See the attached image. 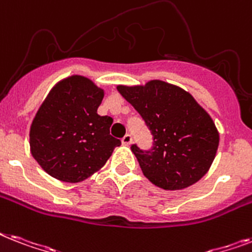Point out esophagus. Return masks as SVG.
I'll use <instances>...</instances> for the list:
<instances>
[{"instance_id": "34e87169", "label": "esophagus", "mask_w": 252, "mask_h": 252, "mask_svg": "<svg viewBox=\"0 0 252 252\" xmlns=\"http://www.w3.org/2000/svg\"><path fill=\"white\" fill-rule=\"evenodd\" d=\"M123 145H130L132 144V136L130 134H126V136L122 138Z\"/></svg>"}]
</instances>
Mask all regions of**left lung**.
Instances as JSON below:
<instances>
[{
    "label": "left lung",
    "instance_id": "obj_1",
    "mask_svg": "<svg viewBox=\"0 0 252 252\" xmlns=\"http://www.w3.org/2000/svg\"><path fill=\"white\" fill-rule=\"evenodd\" d=\"M118 91L134 107L153 136V146L132 145L144 175L165 190L193 185L207 173L219 146L211 116L188 92L160 80L142 87L119 85Z\"/></svg>",
    "mask_w": 252,
    "mask_h": 252
}]
</instances>
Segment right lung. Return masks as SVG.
Segmentation results:
<instances>
[{"mask_svg":"<svg viewBox=\"0 0 252 252\" xmlns=\"http://www.w3.org/2000/svg\"><path fill=\"white\" fill-rule=\"evenodd\" d=\"M103 91L73 75L59 81L45 98L30 132L32 157L52 177L80 183L102 168L120 140L110 134L112 119L97 108Z\"/></svg>","mask_w":252,"mask_h":252,"instance_id":"1","label":"right lung"}]
</instances>
